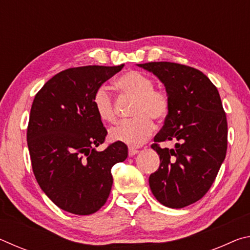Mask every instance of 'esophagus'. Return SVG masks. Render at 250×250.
I'll return each mask as SVG.
<instances>
[{"label":"esophagus","instance_id":"1","mask_svg":"<svg viewBox=\"0 0 250 250\" xmlns=\"http://www.w3.org/2000/svg\"><path fill=\"white\" fill-rule=\"evenodd\" d=\"M138 150H135V149H133V147H130L129 149V156H133V155H135L138 153Z\"/></svg>","mask_w":250,"mask_h":250}]
</instances>
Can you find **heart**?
Masks as SVG:
<instances>
[{
    "instance_id": "b5f03b06",
    "label": "heart",
    "mask_w": 250,
    "mask_h": 250,
    "mask_svg": "<svg viewBox=\"0 0 250 250\" xmlns=\"http://www.w3.org/2000/svg\"><path fill=\"white\" fill-rule=\"evenodd\" d=\"M116 86L122 94L133 100L130 115L133 119L122 121L109 131V138L115 142L130 146H140L150 138L153 122L163 121L170 111V99L162 90L154 89V83L146 75L131 70L116 80ZM94 107L99 119L112 122L116 119L112 97L104 86L94 95Z\"/></svg>"
}]
</instances>
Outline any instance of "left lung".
Listing matches in <instances>:
<instances>
[{"label": "left lung", "instance_id": "obj_1", "mask_svg": "<svg viewBox=\"0 0 250 250\" xmlns=\"http://www.w3.org/2000/svg\"><path fill=\"white\" fill-rule=\"evenodd\" d=\"M158 77L170 99V111L151 147L160 156L149 177L154 197L170 208H183L205 195L227 150V120L217 88L193 67L170 62L138 64ZM173 141V149L159 142Z\"/></svg>", "mask_w": 250, "mask_h": 250}]
</instances>
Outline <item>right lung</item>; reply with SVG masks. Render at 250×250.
<instances>
[{"mask_svg": "<svg viewBox=\"0 0 250 250\" xmlns=\"http://www.w3.org/2000/svg\"><path fill=\"white\" fill-rule=\"evenodd\" d=\"M124 66L66 69L34 98L27 126L34 175L49 200L68 213L99 210L111 191L112 167L128 156L121 142L97 150L107 130L94 107L96 90Z\"/></svg>", "mask_w": 250, "mask_h": 250, "instance_id": "obj_1", "label": "right lung"}]
</instances>
